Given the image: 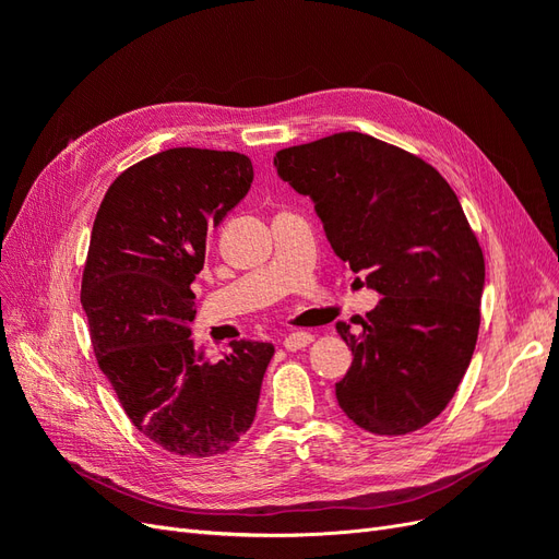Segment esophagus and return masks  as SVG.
<instances>
[{
    "label": "esophagus",
    "instance_id": "obj_1",
    "mask_svg": "<svg viewBox=\"0 0 559 559\" xmlns=\"http://www.w3.org/2000/svg\"><path fill=\"white\" fill-rule=\"evenodd\" d=\"M312 343V333H308V331H294V333H289L284 337V347L289 349V352H296V349H302V347H308Z\"/></svg>",
    "mask_w": 559,
    "mask_h": 559
}]
</instances>
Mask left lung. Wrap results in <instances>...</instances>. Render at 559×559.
Here are the masks:
<instances>
[{
  "label": "left lung",
  "mask_w": 559,
  "mask_h": 559,
  "mask_svg": "<svg viewBox=\"0 0 559 559\" xmlns=\"http://www.w3.org/2000/svg\"><path fill=\"white\" fill-rule=\"evenodd\" d=\"M282 181L310 195L326 240L382 298L352 333L335 382L343 413L378 436L417 431L454 396L480 326L485 259L450 183L429 163L364 132L277 151Z\"/></svg>",
  "instance_id": "obj_1"
}]
</instances>
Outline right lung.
Masks as SVG:
<instances>
[{"label":"right lung","instance_id":"right-lung-1","mask_svg":"<svg viewBox=\"0 0 559 559\" xmlns=\"http://www.w3.org/2000/svg\"><path fill=\"white\" fill-rule=\"evenodd\" d=\"M245 154L167 148L118 175L97 210L81 306L99 370L146 438L179 456L247 433L273 343L233 341L218 361L191 337L212 230L249 193Z\"/></svg>","mask_w":559,"mask_h":559}]
</instances>
